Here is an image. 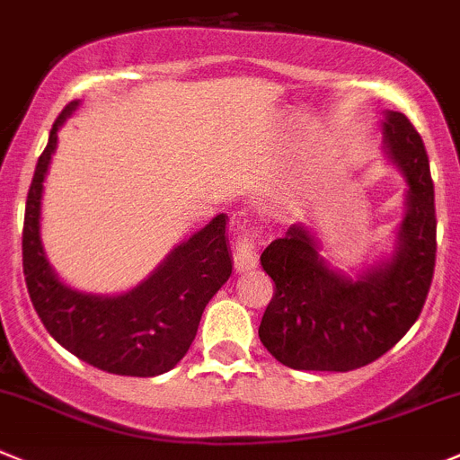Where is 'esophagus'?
<instances>
[{
	"label": "esophagus",
	"instance_id": "34e87169",
	"mask_svg": "<svg viewBox=\"0 0 460 460\" xmlns=\"http://www.w3.org/2000/svg\"><path fill=\"white\" fill-rule=\"evenodd\" d=\"M256 247H258V234L253 229H249V226H243L234 247V267L238 274L253 270V267L258 265Z\"/></svg>",
	"mask_w": 460,
	"mask_h": 460
}]
</instances>
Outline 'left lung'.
Wrapping results in <instances>:
<instances>
[{"label":"left lung","mask_w":460,"mask_h":460,"mask_svg":"<svg viewBox=\"0 0 460 460\" xmlns=\"http://www.w3.org/2000/svg\"><path fill=\"white\" fill-rule=\"evenodd\" d=\"M386 153L407 175V213L394 258L359 279L337 274L305 226H289L261 253L276 294L258 337L296 371L346 373L376 362L416 323L436 267L434 181L425 144L404 114L389 111Z\"/></svg>","instance_id":"8db88e82"}]
</instances>
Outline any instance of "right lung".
Instances as JSON below:
<instances>
[{"mask_svg":"<svg viewBox=\"0 0 460 460\" xmlns=\"http://www.w3.org/2000/svg\"><path fill=\"white\" fill-rule=\"evenodd\" d=\"M75 107L78 101H71L53 123L26 198L22 231L26 289L47 332L78 359L117 376H162L189 353L204 307L234 270L226 216L220 213L172 249L164 265L130 292L92 296L62 285L40 243V199L58 128Z\"/></svg>","mask_w":460,"mask_h":460,"instance_id":"obj_1","label":"right lung"}]
</instances>
